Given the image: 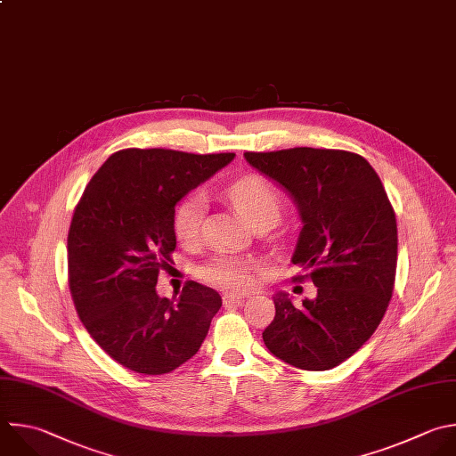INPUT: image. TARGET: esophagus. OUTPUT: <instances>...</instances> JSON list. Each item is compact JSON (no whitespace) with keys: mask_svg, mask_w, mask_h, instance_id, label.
<instances>
[{"mask_svg":"<svg viewBox=\"0 0 456 456\" xmlns=\"http://www.w3.org/2000/svg\"><path fill=\"white\" fill-rule=\"evenodd\" d=\"M243 298H247V295H241V293H224L222 295V300L224 305H234V302H241Z\"/></svg>","mask_w":456,"mask_h":456,"instance_id":"34e87169","label":"esophagus"}]
</instances>
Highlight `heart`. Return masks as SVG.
<instances>
[{
  "mask_svg": "<svg viewBox=\"0 0 456 456\" xmlns=\"http://www.w3.org/2000/svg\"><path fill=\"white\" fill-rule=\"evenodd\" d=\"M227 197L250 225L261 218H279L281 197L275 188L261 177H245L234 183L227 190ZM206 195L200 191L188 195L177 206L174 215V231L181 243L190 245L197 241L206 216ZM256 268L257 263L252 257L216 254L200 266L199 275L206 282L222 289H247L254 282Z\"/></svg>",
  "mask_w": 456,
  "mask_h": 456,
  "instance_id": "obj_1",
  "label": "heart"
}]
</instances>
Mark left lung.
<instances>
[{
	"instance_id": "obj_1",
	"label": "left lung",
	"mask_w": 456,
	"mask_h": 456,
	"mask_svg": "<svg viewBox=\"0 0 456 456\" xmlns=\"http://www.w3.org/2000/svg\"><path fill=\"white\" fill-rule=\"evenodd\" d=\"M243 158L293 200L302 229L291 263L317 286L302 306L284 291L273 295L263 342L297 369L330 370L372 337L388 308L397 224L387 191L362 156L344 150L300 146Z\"/></svg>"
}]
</instances>
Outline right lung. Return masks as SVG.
I'll list each match as a JSON object with an SVG mask.
<instances>
[{"label": "right lung", "mask_w": 456, "mask_h": 456, "mask_svg": "<svg viewBox=\"0 0 456 456\" xmlns=\"http://www.w3.org/2000/svg\"><path fill=\"white\" fill-rule=\"evenodd\" d=\"M232 159L126 148L84 190L68 234L69 289L87 333L119 365L159 376L200 349L222 308L218 291L190 281L161 298L156 284L177 245L175 206Z\"/></svg>", "instance_id": "obj_1"}]
</instances>
